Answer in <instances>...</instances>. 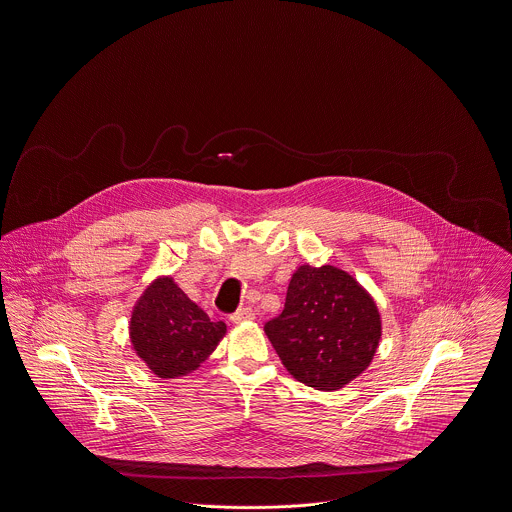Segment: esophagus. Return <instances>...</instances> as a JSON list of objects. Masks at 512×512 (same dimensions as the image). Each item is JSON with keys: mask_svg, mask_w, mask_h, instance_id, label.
<instances>
[{"mask_svg": "<svg viewBox=\"0 0 512 512\" xmlns=\"http://www.w3.org/2000/svg\"><path fill=\"white\" fill-rule=\"evenodd\" d=\"M255 320V312L253 308H239L235 314H231V322L241 324V322H251Z\"/></svg>", "mask_w": 512, "mask_h": 512, "instance_id": "1", "label": "esophagus"}]
</instances>
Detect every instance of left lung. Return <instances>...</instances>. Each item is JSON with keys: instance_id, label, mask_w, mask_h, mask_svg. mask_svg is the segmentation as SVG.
Wrapping results in <instances>:
<instances>
[{"instance_id": "1", "label": "left lung", "mask_w": 512, "mask_h": 512, "mask_svg": "<svg viewBox=\"0 0 512 512\" xmlns=\"http://www.w3.org/2000/svg\"><path fill=\"white\" fill-rule=\"evenodd\" d=\"M265 334L286 371L316 391H338L373 361L381 312L357 279L334 265H300L288 283L283 312Z\"/></svg>"}]
</instances>
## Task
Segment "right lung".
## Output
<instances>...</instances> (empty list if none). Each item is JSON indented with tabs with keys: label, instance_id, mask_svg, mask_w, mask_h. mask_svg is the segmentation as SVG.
<instances>
[{
	"label": "right lung",
	"instance_id": "1",
	"mask_svg": "<svg viewBox=\"0 0 512 512\" xmlns=\"http://www.w3.org/2000/svg\"><path fill=\"white\" fill-rule=\"evenodd\" d=\"M226 332L224 322H212L167 275L149 283L129 318L133 351L161 379L186 377L196 371Z\"/></svg>",
	"mask_w": 512,
	"mask_h": 512
}]
</instances>
